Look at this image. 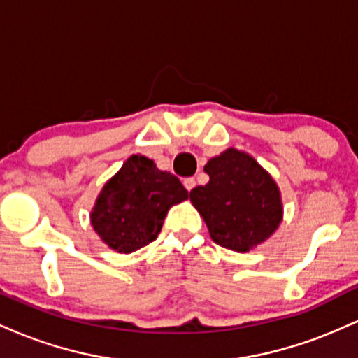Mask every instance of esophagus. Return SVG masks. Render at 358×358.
<instances>
[{"mask_svg": "<svg viewBox=\"0 0 358 358\" xmlns=\"http://www.w3.org/2000/svg\"><path fill=\"white\" fill-rule=\"evenodd\" d=\"M183 185H185V188H187V190L190 192L192 188L195 187V178H185L183 180Z\"/></svg>", "mask_w": 358, "mask_h": 358, "instance_id": "obj_1", "label": "esophagus"}]
</instances>
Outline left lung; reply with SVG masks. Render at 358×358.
Segmentation results:
<instances>
[{
	"mask_svg": "<svg viewBox=\"0 0 358 358\" xmlns=\"http://www.w3.org/2000/svg\"><path fill=\"white\" fill-rule=\"evenodd\" d=\"M207 185L190 192L215 244L249 252L268 241L282 222V199L278 183L245 151L227 148L203 166Z\"/></svg>",
	"mask_w": 358,
	"mask_h": 358,
	"instance_id": "left-lung-1",
	"label": "left lung"
}]
</instances>
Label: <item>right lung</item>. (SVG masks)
Segmentation results:
<instances>
[{"mask_svg":"<svg viewBox=\"0 0 358 358\" xmlns=\"http://www.w3.org/2000/svg\"><path fill=\"white\" fill-rule=\"evenodd\" d=\"M187 199L175 175L146 156L131 155L97 195L90 225L109 249L131 254L155 241L168 210Z\"/></svg>","mask_w":358,"mask_h":358,"instance_id":"obj_1","label":"right lung"}]
</instances>
